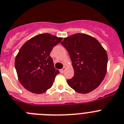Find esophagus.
Returning <instances> with one entry per match:
<instances>
[{
	"label": "esophagus",
	"instance_id": "obj_1",
	"mask_svg": "<svg viewBox=\"0 0 124 124\" xmlns=\"http://www.w3.org/2000/svg\"><path fill=\"white\" fill-rule=\"evenodd\" d=\"M65 70H66V67H63V69L61 70V73H63Z\"/></svg>",
	"mask_w": 124,
	"mask_h": 124
}]
</instances>
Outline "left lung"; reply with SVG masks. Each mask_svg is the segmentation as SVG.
<instances>
[{"mask_svg":"<svg viewBox=\"0 0 124 124\" xmlns=\"http://www.w3.org/2000/svg\"><path fill=\"white\" fill-rule=\"evenodd\" d=\"M61 44L68 51L74 76L68 85L79 93H88L97 88L107 72L108 56L105 49L93 37L78 33L65 38Z\"/></svg>","mask_w":124,"mask_h":124,"instance_id":"1","label":"left lung"}]
</instances>
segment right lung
Here are the masks:
<instances>
[{
    "instance_id": "right-lung-1",
    "label": "right lung",
    "mask_w": 124,
    "mask_h": 124,
    "mask_svg": "<svg viewBox=\"0 0 124 124\" xmlns=\"http://www.w3.org/2000/svg\"><path fill=\"white\" fill-rule=\"evenodd\" d=\"M62 39L48 33L40 34L21 47L16 57L15 68L19 81L26 90L41 94L53 86L60 71L54 68L50 53Z\"/></svg>"
}]
</instances>
